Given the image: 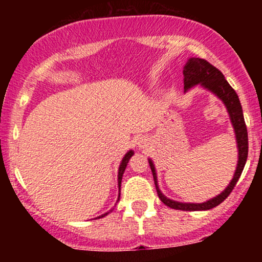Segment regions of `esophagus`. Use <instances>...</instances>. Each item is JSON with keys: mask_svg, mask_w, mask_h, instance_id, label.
Instances as JSON below:
<instances>
[{"mask_svg": "<svg viewBox=\"0 0 262 262\" xmlns=\"http://www.w3.org/2000/svg\"><path fill=\"white\" fill-rule=\"evenodd\" d=\"M146 143H148V141H146L145 138H140V140L138 141V145H139L140 148H145Z\"/></svg>", "mask_w": 262, "mask_h": 262, "instance_id": "obj_1", "label": "esophagus"}]
</instances>
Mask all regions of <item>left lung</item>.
<instances>
[{"label": "left lung", "instance_id": "obj_1", "mask_svg": "<svg viewBox=\"0 0 262 262\" xmlns=\"http://www.w3.org/2000/svg\"><path fill=\"white\" fill-rule=\"evenodd\" d=\"M183 85H185V92L191 87L201 85L208 91L213 92L218 98L223 101V103L227 107L228 113H229L231 124H233L234 132H235L236 144H237V166L234 173L233 180H231L228 187L218 194L217 197L212 198V200L207 201L203 203H182L176 202V201L170 200V198L165 197L161 193L160 188L158 185V177H156L155 166L152 161L149 159L150 169H151L152 176H154V182L158 196L161 200V202L166 204L167 207L172 209L180 210H208L217 207L230 194L235 187L237 180L242 175L243 170H244L246 159H248L249 151V141H248V130H246V125L244 121V114H243V108L240 104L239 97H237L236 92L234 91L228 81L224 79V75L214 68L212 64H209L207 60L200 58H189L188 61L186 62L185 68H183Z\"/></svg>", "mask_w": 262, "mask_h": 262}]
</instances>
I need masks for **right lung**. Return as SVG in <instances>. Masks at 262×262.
<instances>
[{
  "mask_svg": "<svg viewBox=\"0 0 262 262\" xmlns=\"http://www.w3.org/2000/svg\"><path fill=\"white\" fill-rule=\"evenodd\" d=\"M133 154H134V151H133V150H129V151L127 152V154L124 155V158H123V160H122V162H121V165H119V169H118V187H119V192H121V182H122V177H123V173H124V170H125V167H127V165H128V161H129V159H130L132 156H133ZM119 197H121V193L118 194V200H117V202H118V201H119ZM108 213H110V212L104 213V214L100 215V217H98V218H102V217H104V215H107Z\"/></svg>",
  "mask_w": 262,
  "mask_h": 262,
  "instance_id": "add662e5",
  "label": "right lung"
}]
</instances>
